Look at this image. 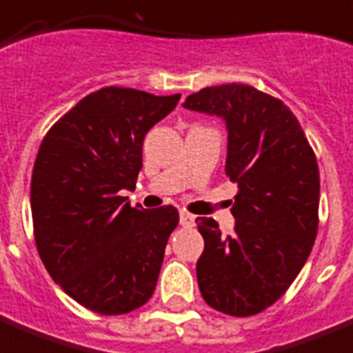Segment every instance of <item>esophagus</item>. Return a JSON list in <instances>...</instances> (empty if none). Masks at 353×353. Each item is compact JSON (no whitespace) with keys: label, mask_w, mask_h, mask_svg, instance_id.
<instances>
[{"label":"esophagus","mask_w":353,"mask_h":353,"mask_svg":"<svg viewBox=\"0 0 353 353\" xmlns=\"http://www.w3.org/2000/svg\"><path fill=\"white\" fill-rule=\"evenodd\" d=\"M180 225L185 227V229H191V227H194L193 214H189V212H180Z\"/></svg>","instance_id":"esophagus-1"}]
</instances>
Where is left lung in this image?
Wrapping results in <instances>:
<instances>
[{
  "instance_id": "1",
  "label": "left lung",
  "mask_w": 353,
  "mask_h": 353,
  "mask_svg": "<svg viewBox=\"0 0 353 353\" xmlns=\"http://www.w3.org/2000/svg\"><path fill=\"white\" fill-rule=\"evenodd\" d=\"M183 108L223 119L225 174L238 183L231 236L212 218L196 220L205 241L198 287L218 312L254 316L287 292L316 241V155L296 115L249 84L209 86L189 95Z\"/></svg>"
}]
</instances>
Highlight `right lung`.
<instances>
[{"label":"right lung","mask_w":353,"mask_h":353,"mask_svg":"<svg viewBox=\"0 0 353 353\" xmlns=\"http://www.w3.org/2000/svg\"><path fill=\"white\" fill-rule=\"evenodd\" d=\"M179 101L108 86L41 142L30 183L37 252L55 283L93 312L128 314L153 296L179 211L131 208L121 191L135 189L145 133Z\"/></svg>","instance_id":"right-lung-1"}]
</instances>
